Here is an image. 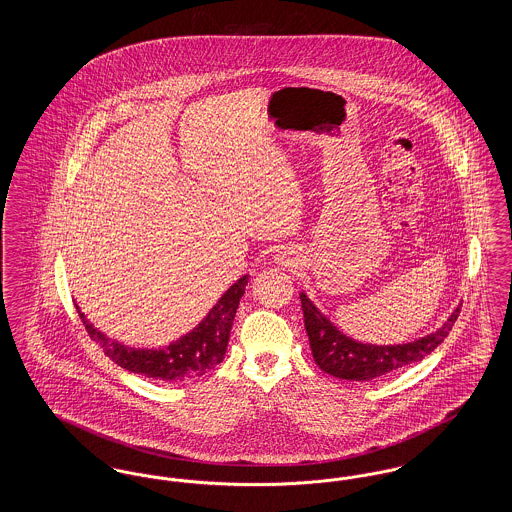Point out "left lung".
Wrapping results in <instances>:
<instances>
[{"instance_id": "obj_1", "label": "left lung", "mask_w": 512, "mask_h": 512, "mask_svg": "<svg viewBox=\"0 0 512 512\" xmlns=\"http://www.w3.org/2000/svg\"><path fill=\"white\" fill-rule=\"evenodd\" d=\"M299 299L315 363L336 378L355 382H368L372 378L391 374L403 366L422 361L449 336L461 313V307H457L438 332L422 340L403 345H370L343 336L336 326L328 322V318L318 313L317 307L305 293H301Z\"/></svg>"}]
</instances>
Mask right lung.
Returning a JSON list of instances; mask_svg holds the SVG:
<instances>
[{"instance_id":"obj_1","label":"right lung","mask_w":512,"mask_h":512,"mask_svg":"<svg viewBox=\"0 0 512 512\" xmlns=\"http://www.w3.org/2000/svg\"><path fill=\"white\" fill-rule=\"evenodd\" d=\"M247 280L249 278L244 276L234 286H230V290L220 297L219 303L199 322L195 330L165 349L124 347L122 343L107 340L80 311L78 315L92 341L101 345L103 353L121 368L167 382L199 378L224 359L232 322L244 295Z\"/></svg>"}]
</instances>
